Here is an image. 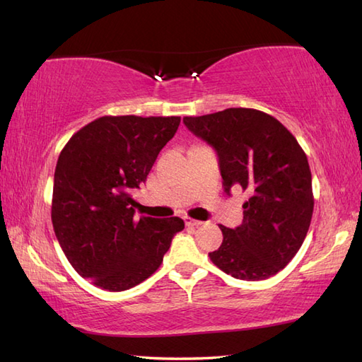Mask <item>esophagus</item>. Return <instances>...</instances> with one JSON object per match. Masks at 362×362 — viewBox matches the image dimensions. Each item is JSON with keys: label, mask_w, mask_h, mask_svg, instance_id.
I'll use <instances>...</instances> for the list:
<instances>
[{"label": "esophagus", "mask_w": 362, "mask_h": 362, "mask_svg": "<svg viewBox=\"0 0 362 362\" xmlns=\"http://www.w3.org/2000/svg\"><path fill=\"white\" fill-rule=\"evenodd\" d=\"M185 224H187V226H191V227H199V226H202L204 222H202V221H197V219H191V218L185 216Z\"/></svg>", "instance_id": "34e87169"}]
</instances>
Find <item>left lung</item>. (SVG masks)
I'll use <instances>...</instances> for the list:
<instances>
[{
	"label": "left lung",
	"mask_w": 362,
	"mask_h": 362,
	"mask_svg": "<svg viewBox=\"0 0 362 362\" xmlns=\"http://www.w3.org/2000/svg\"><path fill=\"white\" fill-rule=\"evenodd\" d=\"M196 136L216 151L222 185L247 191L243 224L219 226L221 247L209 255L235 279L257 281L280 272L302 247L314 197L308 158L289 130L255 109L185 117Z\"/></svg>",
	"instance_id": "obj_1"
}]
</instances>
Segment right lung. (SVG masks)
<instances>
[{
  "mask_svg": "<svg viewBox=\"0 0 362 362\" xmlns=\"http://www.w3.org/2000/svg\"><path fill=\"white\" fill-rule=\"evenodd\" d=\"M180 117H103L65 144L54 173L51 219L65 257L83 279L112 292L157 271L180 218L136 219L132 193L148 179Z\"/></svg>",
  "mask_w": 362,
  "mask_h": 362,
  "instance_id": "right-lung-1",
  "label": "right lung"
}]
</instances>
